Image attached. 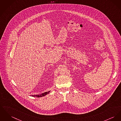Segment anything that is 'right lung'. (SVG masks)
Here are the masks:
<instances>
[{"label":"right lung","mask_w":121,"mask_h":121,"mask_svg":"<svg viewBox=\"0 0 121 121\" xmlns=\"http://www.w3.org/2000/svg\"><path fill=\"white\" fill-rule=\"evenodd\" d=\"M50 92V91H48V92H46L43 93H42V94H40V95H32V96L36 97H38V98L44 96H45L46 95H48V94H49V93Z\"/></svg>","instance_id":"right-lung-1"}]
</instances>
